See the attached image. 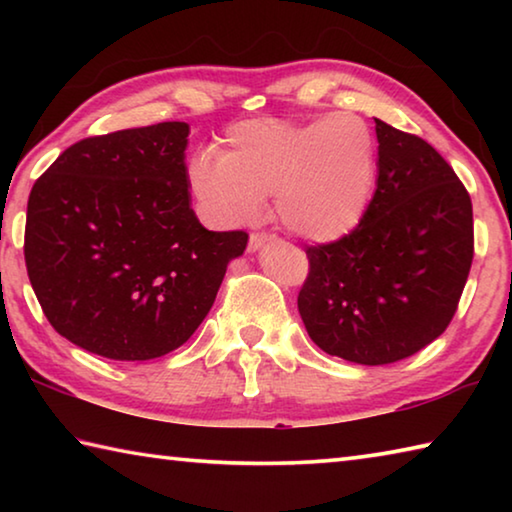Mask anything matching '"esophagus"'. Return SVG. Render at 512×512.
Listing matches in <instances>:
<instances>
[{"mask_svg":"<svg viewBox=\"0 0 512 512\" xmlns=\"http://www.w3.org/2000/svg\"><path fill=\"white\" fill-rule=\"evenodd\" d=\"M268 239H271V237H268L266 232H253V235L248 237V250H257V248H262Z\"/></svg>","mask_w":512,"mask_h":512,"instance_id":"34e87169","label":"esophagus"}]
</instances>
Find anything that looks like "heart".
<instances>
[{
	"label": "heart",
	"instance_id": "1",
	"mask_svg": "<svg viewBox=\"0 0 512 512\" xmlns=\"http://www.w3.org/2000/svg\"><path fill=\"white\" fill-rule=\"evenodd\" d=\"M377 178V142L357 115L311 121L277 117L228 126L219 151L198 153L189 180L216 221L259 219L264 196L291 235L334 241L357 228Z\"/></svg>",
	"mask_w": 512,
	"mask_h": 512
}]
</instances>
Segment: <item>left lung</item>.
<instances>
[{
  "label": "left lung",
  "mask_w": 512,
  "mask_h": 512,
  "mask_svg": "<svg viewBox=\"0 0 512 512\" xmlns=\"http://www.w3.org/2000/svg\"><path fill=\"white\" fill-rule=\"evenodd\" d=\"M377 189L357 228L307 246L298 311L320 350L386 366L427 348L458 309L474 257L472 201L449 162L375 119Z\"/></svg>",
  "instance_id": "left-lung-1"
}]
</instances>
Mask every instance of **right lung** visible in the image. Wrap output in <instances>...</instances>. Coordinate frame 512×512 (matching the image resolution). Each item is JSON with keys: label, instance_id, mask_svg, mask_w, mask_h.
I'll use <instances>...</instances> for the list:
<instances>
[{"label": "right lung", "instance_id": "right-lung-1", "mask_svg": "<svg viewBox=\"0 0 512 512\" xmlns=\"http://www.w3.org/2000/svg\"><path fill=\"white\" fill-rule=\"evenodd\" d=\"M185 121L76 142L36 180L24 262L51 327L115 361L183 345L212 309L244 230L212 232L189 207Z\"/></svg>", "mask_w": 512, "mask_h": 512}]
</instances>
